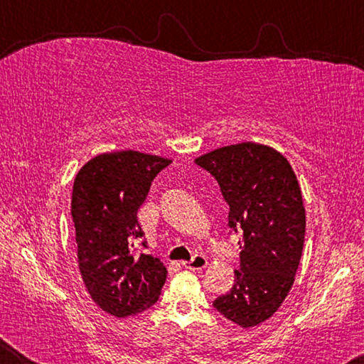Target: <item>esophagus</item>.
<instances>
[{
	"label": "esophagus",
	"mask_w": 364,
	"mask_h": 364,
	"mask_svg": "<svg viewBox=\"0 0 364 364\" xmlns=\"http://www.w3.org/2000/svg\"><path fill=\"white\" fill-rule=\"evenodd\" d=\"M183 267L186 269H191V271H199V269H204L207 267V258L204 255H194L193 258H191L189 262H184Z\"/></svg>",
	"instance_id": "obj_1"
}]
</instances>
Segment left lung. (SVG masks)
Wrapping results in <instances>:
<instances>
[{"label":"left lung","mask_w":364,"mask_h":364,"mask_svg":"<svg viewBox=\"0 0 364 364\" xmlns=\"http://www.w3.org/2000/svg\"><path fill=\"white\" fill-rule=\"evenodd\" d=\"M207 170L230 207V232L242 231L239 269L213 306L241 328L273 316L287 297L305 241V208L291 164L273 147L241 143L204 154Z\"/></svg>","instance_id":"1"}]
</instances>
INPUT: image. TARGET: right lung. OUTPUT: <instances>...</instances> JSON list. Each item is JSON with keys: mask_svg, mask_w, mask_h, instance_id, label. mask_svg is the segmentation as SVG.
<instances>
[{"mask_svg": "<svg viewBox=\"0 0 364 364\" xmlns=\"http://www.w3.org/2000/svg\"><path fill=\"white\" fill-rule=\"evenodd\" d=\"M170 164L136 151L101 154L83 165L73 183L80 273L91 299L117 318L152 306L167 279L159 258L136 252L144 236L136 215L154 178Z\"/></svg>", "mask_w": 364, "mask_h": 364, "instance_id": "right-lung-1", "label": "right lung"}]
</instances>
